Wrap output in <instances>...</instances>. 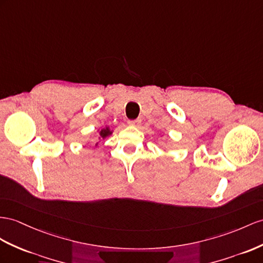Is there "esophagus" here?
Wrapping results in <instances>:
<instances>
[{
    "instance_id": "esophagus-1",
    "label": "esophagus",
    "mask_w": 263,
    "mask_h": 263,
    "mask_svg": "<svg viewBox=\"0 0 263 263\" xmlns=\"http://www.w3.org/2000/svg\"><path fill=\"white\" fill-rule=\"evenodd\" d=\"M127 123H129V125H132V126H139L140 123H141V120H139V119L129 120V121H127Z\"/></svg>"
}]
</instances>
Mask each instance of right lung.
I'll return each instance as SVG.
<instances>
[{
	"label": "right lung",
	"mask_w": 263,
	"mask_h": 263,
	"mask_svg": "<svg viewBox=\"0 0 263 263\" xmlns=\"http://www.w3.org/2000/svg\"><path fill=\"white\" fill-rule=\"evenodd\" d=\"M111 133H112V132L106 127V129H102V130L100 131V136H101V138L104 139V138H106L107 136H110Z\"/></svg>",
	"instance_id": "right-lung-1"
}]
</instances>
